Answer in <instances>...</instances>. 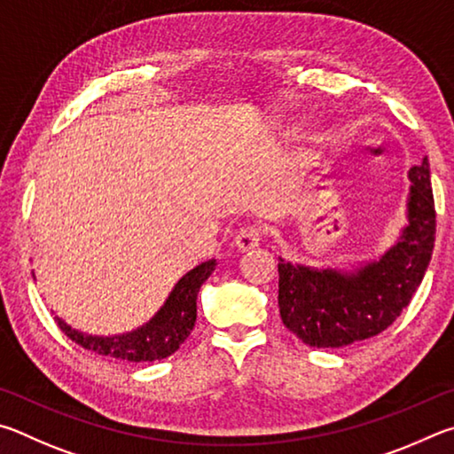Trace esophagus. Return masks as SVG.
I'll return each mask as SVG.
<instances>
[{
  "label": "esophagus",
  "instance_id": "obj_1",
  "mask_svg": "<svg viewBox=\"0 0 454 454\" xmlns=\"http://www.w3.org/2000/svg\"><path fill=\"white\" fill-rule=\"evenodd\" d=\"M261 239H263V229H261L259 225L243 227L235 237V247L239 251H251V249L259 247Z\"/></svg>",
  "mask_w": 454,
  "mask_h": 454
}]
</instances>
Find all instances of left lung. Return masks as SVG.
<instances>
[{
  "label": "left lung",
  "mask_w": 454,
  "mask_h": 454,
  "mask_svg": "<svg viewBox=\"0 0 454 454\" xmlns=\"http://www.w3.org/2000/svg\"><path fill=\"white\" fill-rule=\"evenodd\" d=\"M407 227L379 261L355 271L293 265L279 257V313L305 345L339 348L383 333L411 303L431 263L436 231L428 159L411 167Z\"/></svg>",
  "instance_id": "8db88e82"
}]
</instances>
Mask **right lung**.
<instances>
[{
  "mask_svg": "<svg viewBox=\"0 0 454 454\" xmlns=\"http://www.w3.org/2000/svg\"><path fill=\"white\" fill-rule=\"evenodd\" d=\"M215 267H217V261L209 259L183 275L153 319L131 333L115 337H93L71 329L59 317H55V321L74 343L91 353L129 363L161 361L177 351L193 331L197 319V293L209 279Z\"/></svg>",
  "mask_w": 454,
  "mask_h": 454,
  "instance_id": "add662e5",
  "label": "right lung"
}]
</instances>
